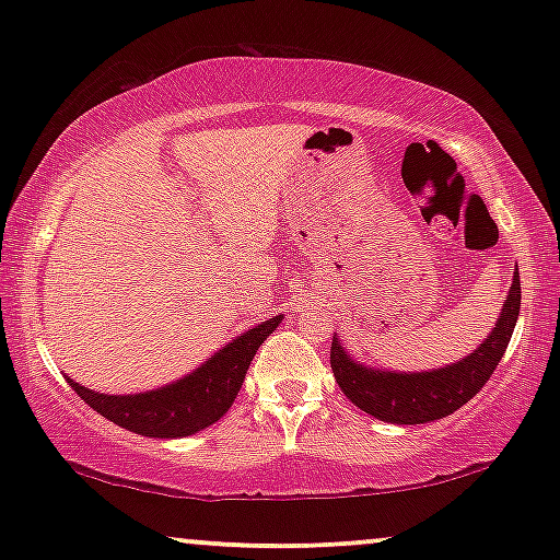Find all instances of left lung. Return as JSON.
<instances>
[{
	"label": "left lung",
	"mask_w": 560,
	"mask_h": 560,
	"mask_svg": "<svg viewBox=\"0 0 560 560\" xmlns=\"http://www.w3.org/2000/svg\"><path fill=\"white\" fill-rule=\"evenodd\" d=\"M520 316V272L512 275L508 301L502 303L500 318L485 341L469 357L454 364L428 372L380 370L357 362L343 349L341 339L331 341V370L341 393L370 412L372 418L397 425H418L446 418L471 400L504 357Z\"/></svg>",
	"instance_id": "left-lung-1"
}]
</instances>
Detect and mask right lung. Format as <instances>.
I'll return each instance as SVG.
<instances>
[{
	"mask_svg": "<svg viewBox=\"0 0 560 560\" xmlns=\"http://www.w3.org/2000/svg\"><path fill=\"white\" fill-rule=\"evenodd\" d=\"M280 324L282 316H272L270 320L252 326L186 377L148 389V393L106 395L83 387L71 377L68 382L89 408L119 428H127L137 435H150V439H183L224 418L240 393L257 349Z\"/></svg>",
	"mask_w": 560,
	"mask_h": 560,
	"instance_id": "right-lung-1",
	"label": "right lung"
}]
</instances>
